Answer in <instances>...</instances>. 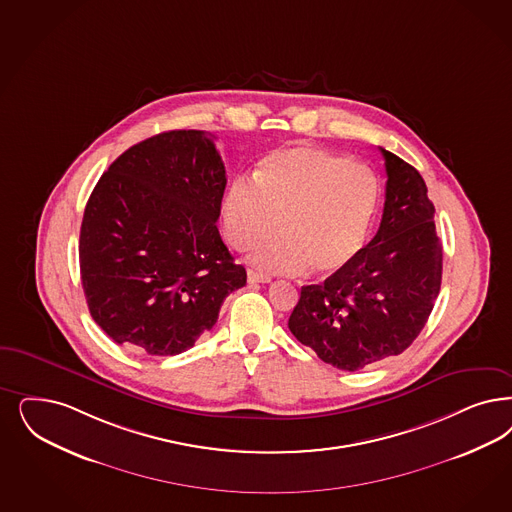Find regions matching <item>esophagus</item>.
I'll list each match as a JSON object with an SVG mask.
<instances>
[{"instance_id":"1","label":"esophagus","mask_w":512,"mask_h":512,"mask_svg":"<svg viewBox=\"0 0 512 512\" xmlns=\"http://www.w3.org/2000/svg\"><path fill=\"white\" fill-rule=\"evenodd\" d=\"M247 282L268 283L270 282V278H268V276H265V274H259V272H253V270H249V272H247Z\"/></svg>"}]
</instances>
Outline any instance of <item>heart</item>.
<instances>
[{
    "instance_id": "b5f03b06",
    "label": "heart",
    "mask_w": 512,
    "mask_h": 512,
    "mask_svg": "<svg viewBox=\"0 0 512 512\" xmlns=\"http://www.w3.org/2000/svg\"><path fill=\"white\" fill-rule=\"evenodd\" d=\"M253 179L236 177L221 200V227L230 246L246 251L265 272L333 276L365 246L382 206L378 179L348 157L310 145L270 151ZM279 223H275V219Z\"/></svg>"
}]
</instances>
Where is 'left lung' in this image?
Returning <instances> with one entry per match:
<instances>
[{"mask_svg": "<svg viewBox=\"0 0 512 512\" xmlns=\"http://www.w3.org/2000/svg\"><path fill=\"white\" fill-rule=\"evenodd\" d=\"M386 159L380 229L352 263L321 285H304L289 331L340 371L399 355L420 335L441 291L442 246L435 206L420 172Z\"/></svg>", "mask_w": 512, "mask_h": 512, "instance_id": "8db88e82", "label": "left lung"}]
</instances>
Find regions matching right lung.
<instances>
[{"label": "right lung", "instance_id": "1", "mask_svg": "<svg viewBox=\"0 0 512 512\" xmlns=\"http://www.w3.org/2000/svg\"><path fill=\"white\" fill-rule=\"evenodd\" d=\"M225 164L204 130H170L124 151L90 194L79 238L90 316L113 342L177 355L246 285L215 221Z\"/></svg>", "mask_w": 512, "mask_h": 512}]
</instances>
